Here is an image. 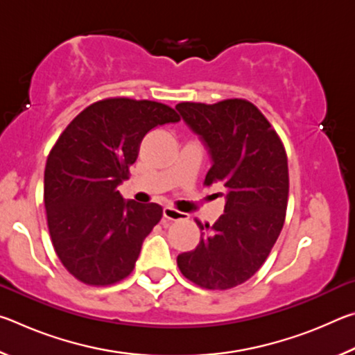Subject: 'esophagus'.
<instances>
[{
	"instance_id": "esophagus-1",
	"label": "esophagus",
	"mask_w": 355,
	"mask_h": 355,
	"mask_svg": "<svg viewBox=\"0 0 355 355\" xmlns=\"http://www.w3.org/2000/svg\"><path fill=\"white\" fill-rule=\"evenodd\" d=\"M163 216L167 220H182L188 218V214H184L182 211H178V209L172 208V207H166L163 209Z\"/></svg>"
}]
</instances>
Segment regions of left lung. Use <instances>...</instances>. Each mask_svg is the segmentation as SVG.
Instances as JSON below:
<instances>
[{
	"instance_id": "1",
	"label": "left lung",
	"mask_w": 355,
	"mask_h": 355,
	"mask_svg": "<svg viewBox=\"0 0 355 355\" xmlns=\"http://www.w3.org/2000/svg\"><path fill=\"white\" fill-rule=\"evenodd\" d=\"M175 107L211 156L205 184L227 188L224 214L211 227L196 219L200 243L180 254L177 264L200 288L228 290L261 268L284 227L290 192L285 147L248 100L183 101Z\"/></svg>"
}]
</instances>
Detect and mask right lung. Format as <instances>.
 Returning <instances> with one entry per match:
<instances>
[{"label":"right lung","mask_w":355,"mask_h":355,"mask_svg":"<svg viewBox=\"0 0 355 355\" xmlns=\"http://www.w3.org/2000/svg\"><path fill=\"white\" fill-rule=\"evenodd\" d=\"M178 120L175 110L158 101L105 98L58 137L44 177L48 230L64 268L83 284L112 285L135 269L163 208L123 200L117 186L128 180L144 136Z\"/></svg>","instance_id":"obj_1"}]
</instances>
